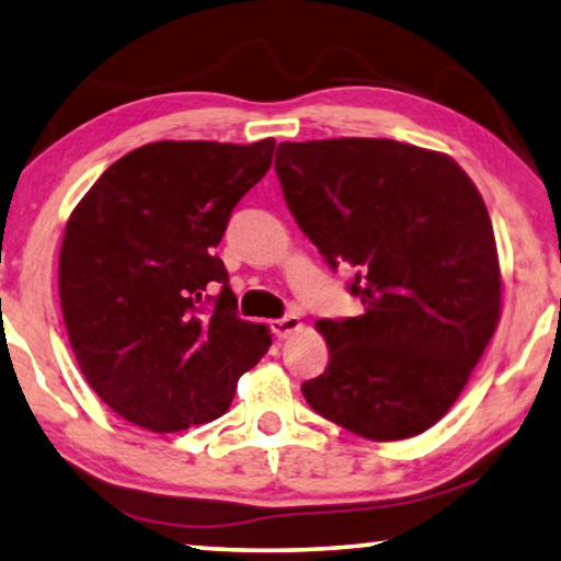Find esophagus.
Here are the masks:
<instances>
[{"label":"esophagus","instance_id":"34e87169","mask_svg":"<svg viewBox=\"0 0 561 561\" xmlns=\"http://www.w3.org/2000/svg\"><path fill=\"white\" fill-rule=\"evenodd\" d=\"M300 328V318L298 316H286V318H278V320H271V330L275 337H288L290 333H296Z\"/></svg>","mask_w":561,"mask_h":561}]
</instances>
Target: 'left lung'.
<instances>
[{
  "instance_id": "8db88e82",
  "label": "left lung",
  "mask_w": 561,
  "mask_h": 561,
  "mask_svg": "<svg viewBox=\"0 0 561 561\" xmlns=\"http://www.w3.org/2000/svg\"><path fill=\"white\" fill-rule=\"evenodd\" d=\"M293 218L328 265H347L357 318L318 320L330 363L302 382L318 415L390 443L453 408L500 323L488 206L445 153L392 139H325L275 151Z\"/></svg>"
}]
</instances>
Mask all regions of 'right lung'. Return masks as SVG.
I'll list each match as a JSON object with an SVG mask.
<instances>
[{"mask_svg":"<svg viewBox=\"0 0 561 561\" xmlns=\"http://www.w3.org/2000/svg\"><path fill=\"white\" fill-rule=\"evenodd\" d=\"M273 149V139L146 144L101 173L67 220L59 298L71 351L134 425L179 433L220 417L268 353L271 330L238 318L216 245Z\"/></svg>","mask_w":561,"mask_h":561,"instance_id":"add662e5","label":"right lung"}]
</instances>
